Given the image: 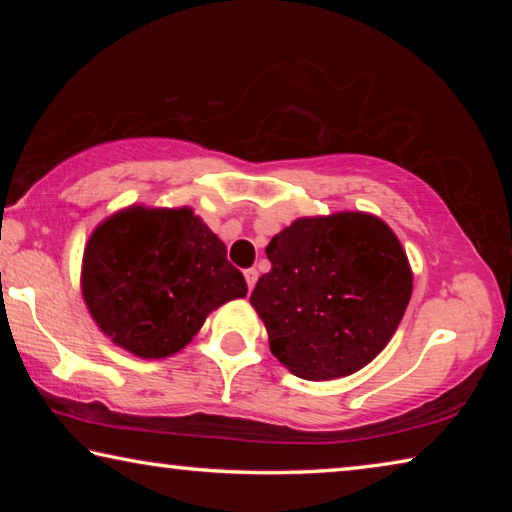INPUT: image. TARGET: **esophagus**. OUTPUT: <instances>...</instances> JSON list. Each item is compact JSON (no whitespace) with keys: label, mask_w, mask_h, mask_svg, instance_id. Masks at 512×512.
Masks as SVG:
<instances>
[{"label":"esophagus","mask_w":512,"mask_h":512,"mask_svg":"<svg viewBox=\"0 0 512 512\" xmlns=\"http://www.w3.org/2000/svg\"><path fill=\"white\" fill-rule=\"evenodd\" d=\"M244 277H246V282H248V289L253 291V287H255V282H257V277H259V273H257V268H248V271H244Z\"/></svg>","instance_id":"1"}]
</instances>
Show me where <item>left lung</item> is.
Returning <instances> with one entry per match:
<instances>
[{"mask_svg": "<svg viewBox=\"0 0 512 512\" xmlns=\"http://www.w3.org/2000/svg\"><path fill=\"white\" fill-rule=\"evenodd\" d=\"M271 271L250 305L277 361L309 381L361 370L391 341L413 291L400 239L377 216L293 221L266 246Z\"/></svg>", "mask_w": 512, "mask_h": 512, "instance_id": "8db88e82", "label": "left lung"}]
</instances>
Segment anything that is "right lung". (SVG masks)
Instances as JSON below:
<instances>
[{
  "instance_id": "right-lung-1",
  "label": "right lung",
  "mask_w": 512,
  "mask_h": 512,
  "mask_svg": "<svg viewBox=\"0 0 512 512\" xmlns=\"http://www.w3.org/2000/svg\"><path fill=\"white\" fill-rule=\"evenodd\" d=\"M81 291L112 343L162 359L183 350L210 311L244 298L248 287L223 241L189 207L131 205L90 235Z\"/></svg>"
}]
</instances>
